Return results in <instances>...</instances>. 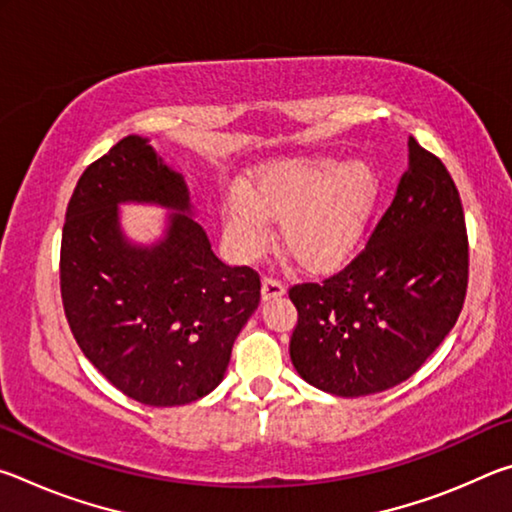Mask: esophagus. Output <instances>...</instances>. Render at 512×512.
I'll list each match as a JSON object with an SVG mask.
<instances>
[{
  "label": "esophagus",
  "instance_id": "esophagus-1",
  "mask_svg": "<svg viewBox=\"0 0 512 512\" xmlns=\"http://www.w3.org/2000/svg\"><path fill=\"white\" fill-rule=\"evenodd\" d=\"M284 296V287L273 277H264L262 280V298L264 300H273V298H280Z\"/></svg>",
  "mask_w": 512,
  "mask_h": 512
}]
</instances>
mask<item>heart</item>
<instances>
[{"mask_svg":"<svg viewBox=\"0 0 512 512\" xmlns=\"http://www.w3.org/2000/svg\"><path fill=\"white\" fill-rule=\"evenodd\" d=\"M379 194L377 171L361 158H282L257 167L241 192L221 201L225 244L241 259L264 253L268 221L309 273H334L359 248Z\"/></svg>","mask_w":512,"mask_h":512,"instance_id":"1","label":"heart"}]
</instances>
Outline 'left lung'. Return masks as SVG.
Here are the masks:
<instances>
[{
    "label": "left lung",
    "instance_id": "1",
    "mask_svg": "<svg viewBox=\"0 0 512 512\" xmlns=\"http://www.w3.org/2000/svg\"><path fill=\"white\" fill-rule=\"evenodd\" d=\"M465 289L461 196L445 164L409 137V169L366 250L323 284L289 291L293 368L339 397L388 391L452 332Z\"/></svg>",
    "mask_w": 512,
    "mask_h": 512
}]
</instances>
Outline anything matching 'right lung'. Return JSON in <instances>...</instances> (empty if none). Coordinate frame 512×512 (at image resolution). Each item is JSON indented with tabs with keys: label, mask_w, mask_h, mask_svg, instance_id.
<instances>
[{
	"label": "right lung",
	"mask_w": 512,
	"mask_h": 512,
	"mask_svg": "<svg viewBox=\"0 0 512 512\" xmlns=\"http://www.w3.org/2000/svg\"><path fill=\"white\" fill-rule=\"evenodd\" d=\"M121 204L170 214L140 245L120 225ZM183 173L128 135L92 162L67 205L60 293L85 357L135 402L180 406L212 393L232 345L259 305V277L214 255Z\"/></svg>",
	"instance_id": "add662e5"
}]
</instances>
